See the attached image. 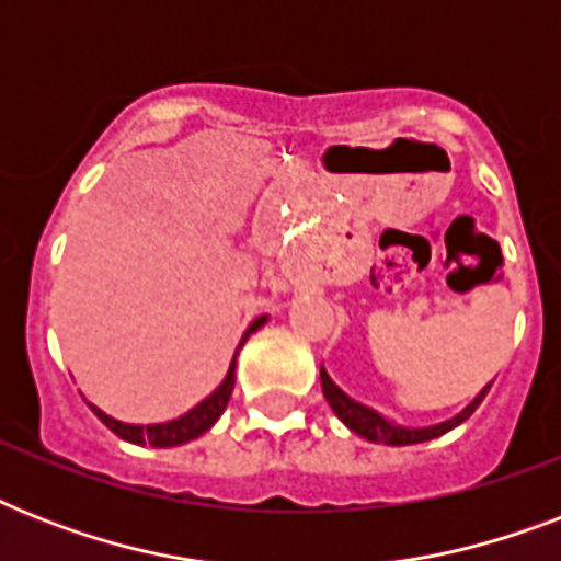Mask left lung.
<instances>
[{"mask_svg":"<svg viewBox=\"0 0 561 561\" xmlns=\"http://www.w3.org/2000/svg\"><path fill=\"white\" fill-rule=\"evenodd\" d=\"M320 383H323L325 401L332 404V410L337 413V419H341L343 425L350 427V431H355L358 436H364V439H369V443H383V445H416V443H427V439H436V436L448 434L451 427L466 422V419L478 410V404L486 399V392H489V387L486 390H480V396L471 401L469 408L462 410V413H457L454 419H448V422H443V425L401 427L387 422L381 413H375V410L367 408V404L350 399V396H346V392H343L332 378H329V373H325L323 367H320Z\"/></svg>","mask_w":561,"mask_h":561,"instance_id":"obj_1","label":"left lung"}]
</instances>
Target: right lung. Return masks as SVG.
Segmentation results:
<instances>
[{
  "label": "right lung",
  "instance_id": "add662e5",
  "mask_svg": "<svg viewBox=\"0 0 561 561\" xmlns=\"http://www.w3.org/2000/svg\"><path fill=\"white\" fill-rule=\"evenodd\" d=\"M262 323H264V317H259V320H255V323L247 329V334L241 337V343H238V350L244 346L247 337H250V334H253ZM232 387H236V358H232V364H229L227 378L220 381L218 390L211 392L209 399H203L197 408L188 410L186 416L174 419V422H162V425H125V422H118V419L107 416V413L95 408V404H90V410L101 419V422H104V425L110 427V431H113V434L122 436V439H127V443L151 445V448H171V445H183V443H188V439H197L201 434H206V431H209V427L218 422L220 413L227 410V401H229V396H232Z\"/></svg>",
  "mask_w": 561,
  "mask_h": 561
}]
</instances>
